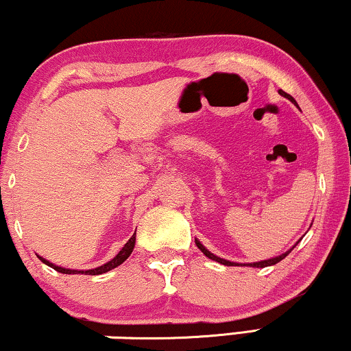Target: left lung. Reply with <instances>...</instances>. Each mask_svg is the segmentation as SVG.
Returning <instances> with one entry per match:
<instances>
[{
  "label": "left lung",
  "mask_w": 351,
  "mask_h": 351,
  "mask_svg": "<svg viewBox=\"0 0 351 351\" xmlns=\"http://www.w3.org/2000/svg\"><path fill=\"white\" fill-rule=\"evenodd\" d=\"M279 94H280V96H284V97H287V99H289V101H291L293 104H295V106L298 107V104H296V101H295V99H293L291 96H290V94H287V93H284V91H279ZM302 239V238H301ZM301 239H300V241H301ZM300 241H298V243H300ZM296 243V244H298ZM195 244H197V247L198 249H200L202 250V252L203 254H205L206 255V257L208 258H211V260H214V261H217V263H222V265H227V266H252V268H265V266H273V265H276V263H279V261L280 260H284L285 257H287V255H289L290 252H291V250H293V247H296V244L295 245H293V247L291 249H289V250H287V252H284V254H282V255H277V257H273V258H268V260H261V261H254V263H234V261H230V260H226V258H221V257H217V255H214L213 252H209V250L205 247V245H203L200 241H198V239L195 238Z\"/></svg>",
  "instance_id": "left-lung-1"
}]
</instances>
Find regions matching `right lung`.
I'll list each match as a JSON object with an SVG mask.
<instances>
[{
  "label": "right lung",
  "mask_w": 351,
  "mask_h": 351,
  "mask_svg": "<svg viewBox=\"0 0 351 351\" xmlns=\"http://www.w3.org/2000/svg\"><path fill=\"white\" fill-rule=\"evenodd\" d=\"M135 247V233L132 234V238L129 239L128 243L124 244V247L119 250V252L114 255V257L107 261V263H104L102 266H97V268L94 269H86V271H78V269H69V268H62V266H56L53 263H50L49 260H45L44 257H40V255H38L39 260L42 261V263H45L47 266H50V268H53L58 271V273H62V274H91V276H97V274H104L107 273V271H112L113 268H117V266H119L121 263H124L125 260L129 258V255L132 254V250Z\"/></svg>",
  "instance_id": "right-lung-1"
}]
</instances>
